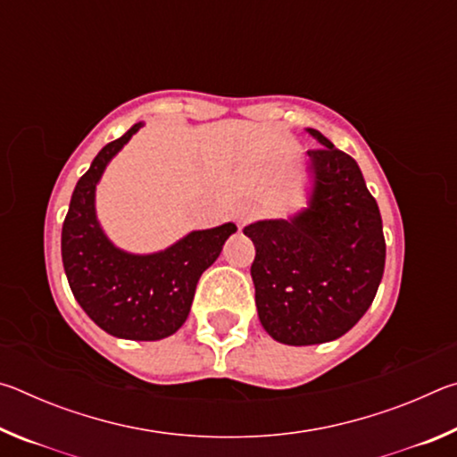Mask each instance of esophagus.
Returning a JSON list of instances; mask_svg holds the SVG:
<instances>
[{
	"mask_svg": "<svg viewBox=\"0 0 457 457\" xmlns=\"http://www.w3.org/2000/svg\"><path fill=\"white\" fill-rule=\"evenodd\" d=\"M234 218L237 221V228L242 229L247 221H252L253 218H256V210H253V207H250V205H242V207H237V210H236Z\"/></svg>",
	"mask_w": 457,
	"mask_h": 457,
	"instance_id": "1",
	"label": "esophagus"
}]
</instances>
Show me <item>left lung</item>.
<instances>
[{"mask_svg":"<svg viewBox=\"0 0 457 457\" xmlns=\"http://www.w3.org/2000/svg\"><path fill=\"white\" fill-rule=\"evenodd\" d=\"M308 151L306 205L244 228L256 247L252 280L264 330L282 345L330 343L373 304L385 270L383 221L357 161L319 130Z\"/></svg>","mask_w":457,"mask_h":457,"instance_id":"obj_1","label":"left lung"}]
</instances>
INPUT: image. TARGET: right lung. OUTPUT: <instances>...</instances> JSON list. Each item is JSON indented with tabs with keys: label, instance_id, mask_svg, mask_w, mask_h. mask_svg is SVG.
Returning <instances> with one entry per match:
<instances>
[{
	"label": "right lung",
	"instance_id": "right-lung-1",
	"mask_svg": "<svg viewBox=\"0 0 457 457\" xmlns=\"http://www.w3.org/2000/svg\"><path fill=\"white\" fill-rule=\"evenodd\" d=\"M145 122L108 143L76 183L62 226V264L76 303L108 335L161 340L187 320L201 274L220 258L236 223L193 229L165 250L133 253L106 236L96 215V185Z\"/></svg>",
	"mask_w": 457,
	"mask_h": 457
}]
</instances>
